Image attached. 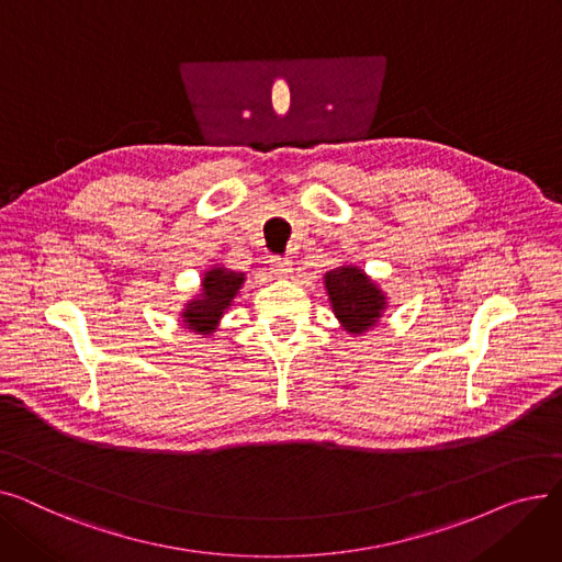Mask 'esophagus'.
I'll use <instances>...</instances> for the list:
<instances>
[{
    "label": "esophagus",
    "instance_id": "34e87169",
    "mask_svg": "<svg viewBox=\"0 0 562 562\" xmlns=\"http://www.w3.org/2000/svg\"><path fill=\"white\" fill-rule=\"evenodd\" d=\"M269 263H271V269H273V273H276L278 278H289V276L293 273V269H291V259H286V257L273 255V257L269 259Z\"/></svg>",
    "mask_w": 562,
    "mask_h": 562
}]
</instances>
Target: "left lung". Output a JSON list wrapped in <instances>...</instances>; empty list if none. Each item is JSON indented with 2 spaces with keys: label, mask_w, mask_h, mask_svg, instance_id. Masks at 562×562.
<instances>
[{
  "label": "left lung",
  "mask_w": 562,
  "mask_h": 562,
  "mask_svg": "<svg viewBox=\"0 0 562 562\" xmlns=\"http://www.w3.org/2000/svg\"><path fill=\"white\" fill-rule=\"evenodd\" d=\"M326 289L341 326L350 335H362L387 307V299L358 266H339L326 273Z\"/></svg>",
  "instance_id": "left-lung-1"
}]
</instances>
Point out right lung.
Instances as JSON below:
<instances>
[{"mask_svg": "<svg viewBox=\"0 0 562 562\" xmlns=\"http://www.w3.org/2000/svg\"><path fill=\"white\" fill-rule=\"evenodd\" d=\"M244 284V273H234L223 266H214L202 278V293L187 305L182 312L184 326L200 335H210L216 330L223 312L232 305L236 291Z\"/></svg>", "mask_w": 562, "mask_h": 562, "instance_id": "right-lung-1", "label": "right lung"}]
</instances>
